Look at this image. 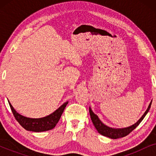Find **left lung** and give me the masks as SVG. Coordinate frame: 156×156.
I'll use <instances>...</instances> for the list:
<instances>
[{"label": "left lung", "instance_id": "8db88e82", "mask_svg": "<svg viewBox=\"0 0 156 156\" xmlns=\"http://www.w3.org/2000/svg\"><path fill=\"white\" fill-rule=\"evenodd\" d=\"M151 103H152V101H151L150 104H149L148 107L146 111V112L144 113V114L143 115L141 118H140L139 120L135 123V124L132 125L131 126L124 128V129H112V128L106 126V125H104V123L99 120V117H98L97 115H96L94 113L91 111V108H89V114H90L91 119V121H92L94 126L96 129L97 130V131L99 132L100 134H101V135H103L104 136H106V137L113 138V139H116V138H123V137H125V136H126L127 135H129L131 132L133 131V130L135 129L140 124V123L141 122L143 119H144V117L146 116L147 113L148 112L149 109H150Z\"/></svg>", "mask_w": 156, "mask_h": 156}]
</instances>
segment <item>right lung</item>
Masks as SVG:
<instances>
[{
  "label": "right lung",
  "instance_id": "right-lung-1",
  "mask_svg": "<svg viewBox=\"0 0 156 156\" xmlns=\"http://www.w3.org/2000/svg\"><path fill=\"white\" fill-rule=\"evenodd\" d=\"M68 102H65L58 109H57L55 112L51 114L49 116L40 119H30L27 118L19 114L12 107L11 104L9 102V105L11 108L12 114L15 119L20 123L21 126H23L27 131H30L34 132H42L46 131L52 129L55 127V126L60 119L62 113L65 110L66 106L67 105Z\"/></svg>",
  "mask_w": 156,
  "mask_h": 156
}]
</instances>
